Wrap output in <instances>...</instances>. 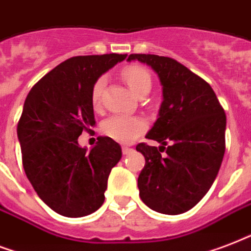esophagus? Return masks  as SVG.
<instances>
[{"mask_svg":"<svg viewBox=\"0 0 251 251\" xmlns=\"http://www.w3.org/2000/svg\"><path fill=\"white\" fill-rule=\"evenodd\" d=\"M132 151H133V149L129 147H126V145H124V147H122V152H123V154H129Z\"/></svg>","mask_w":251,"mask_h":251,"instance_id":"34e87169","label":"esophagus"}]
</instances>
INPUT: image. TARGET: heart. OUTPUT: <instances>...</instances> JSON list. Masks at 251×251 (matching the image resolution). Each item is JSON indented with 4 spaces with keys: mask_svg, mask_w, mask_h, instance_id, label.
<instances>
[{
    "mask_svg": "<svg viewBox=\"0 0 251 251\" xmlns=\"http://www.w3.org/2000/svg\"><path fill=\"white\" fill-rule=\"evenodd\" d=\"M122 77L129 89L136 95H141L151 90L152 78L145 68L140 65H127L122 72ZM104 86V77H99L93 83L90 99L93 107H99L100 97ZM145 123L140 118L127 115H112L102 124V132L110 139L119 143H132L139 135L145 131Z\"/></svg>",
    "mask_w": 251,
    "mask_h": 251,
    "instance_id": "1",
    "label": "heart"
}]
</instances>
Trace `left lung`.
I'll return each mask as SVG.
<instances>
[{
    "label": "left lung",
    "mask_w": 251,
    "mask_h": 251,
    "mask_svg": "<svg viewBox=\"0 0 251 251\" xmlns=\"http://www.w3.org/2000/svg\"><path fill=\"white\" fill-rule=\"evenodd\" d=\"M127 60L152 67L164 93L160 116L147 135L162 147H136L145 157L140 198L156 212L179 215L195 207L216 179L225 153L224 108L209 83L176 60L145 53Z\"/></svg>",
    "instance_id": "1"
}]
</instances>
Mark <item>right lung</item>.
Returning <instances> with one entry per match:
<instances>
[{
    "label": "right lung",
    "mask_w": 251,
    "mask_h": 251,
    "mask_svg": "<svg viewBox=\"0 0 251 251\" xmlns=\"http://www.w3.org/2000/svg\"><path fill=\"white\" fill-rule=\"evenodd\" d=\"M126 57H71L39 79L25 100L17 127L23 169L39 198L59 215L87 216L103 204L122 148L110 137H98L87 152L77 139L95 126L93 83Z\"/></svg>",
    "instance_id": "add662e5"
}]
</instances>
